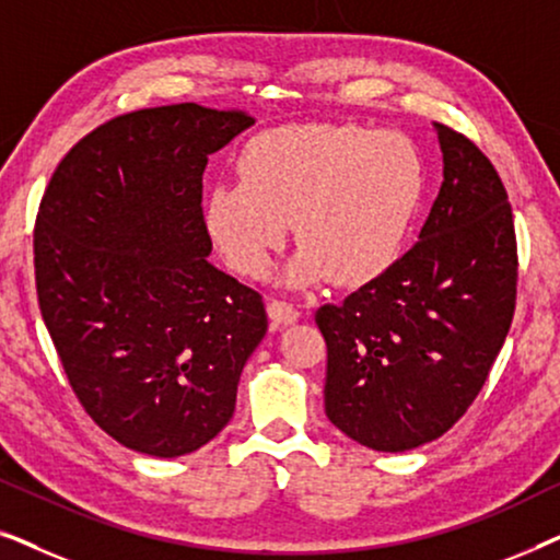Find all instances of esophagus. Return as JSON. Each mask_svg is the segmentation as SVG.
<instances>
[{"mask_svg":"<svg viewBox=\"0 0 560 560\" xmlns=\"http://www.w3.org/2000/svg\"><path fill=\"white\" fill-rule=\"evenodd\" d=\"M267 316H270L275 324L288 326V324H295L301 313H298V308H295L293 303H285V301H278V298H270V301H267Z\"/></svg>","mask_w":560,"mask_h":560,"instance_id":"esophagus-1","label":"esophagus"}]
</instances>
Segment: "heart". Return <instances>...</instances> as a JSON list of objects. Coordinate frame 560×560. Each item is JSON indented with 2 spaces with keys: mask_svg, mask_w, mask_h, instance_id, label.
Listing matches in <instances>:
<instances>
[{
  "mask_svg": "<svg viewBox=\"0 0 560 560\" xmlns=\"http://www.w3.org/2000/svg\"><path fill=\"white\" fill-rule=\"evenodd\" d=\"M242 183H221L206 201V229L226 265L262 278L290 221L301 249L288 285L334 278L366 285L402 255L425 190L416 144L359 125L275 127L247 144Z\"/></svg>",
  "mask_w": 560,
  "mask_h": 560,
  "instance_id": "heart-1",
  "label": "heart"
}]
</instances>
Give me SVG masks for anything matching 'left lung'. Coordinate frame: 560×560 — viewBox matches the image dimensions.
<instances>
[{
	"mask_svg": "<svg viewBox=\"0 0 560 560\" xmlns=\"http://www.w3.org/2000/svg\"><path fill=\"white\" fill-rule=\"evenodd\" d=\"M433 127L443 183L418 242L377 280L316 311L326 416L387 454L435 441L469 410L515 313L508 190L477 144Z\"/></svg>",
	"mask_w": 560,
	"mask_h": 560,
	"instance_id": "8db88e82",
	"label": "left lung"
}]
</instances>
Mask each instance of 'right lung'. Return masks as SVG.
Returning <instances> with one entry per match:
<instances>
[{"label": "right lung", "instance_id": "add662e5", "mask_svg": "<svg viewBox=\"0 0 560 560\" xmlns=\"http://www.w3.org/2000/svg\"><path fill=\"white\" fill-rule=\"evenodd\" d=\"M255 125L198 104L121 114L60 160L35 221L37 303L91 420L158 458L234 416L262 295L209 259L203 171Z\"/></svg>", "mask_w": 560, "mask_h": 560}]
</instances>
